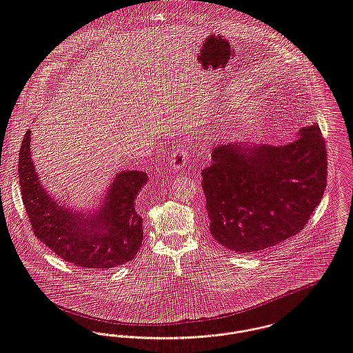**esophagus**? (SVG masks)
Here are the masks:
<instances>
[{"label": "esophagus", "mask_w": 353, "mask_h": 353, "mask_svg": "<svg viewBox=\"0 0 353 353\" xmlns=\"http://www.w3.org/2000/svg\"><path fill=\"white\" fill-rule=\"evenodd\" d=\"M188 161H189V149L183 141H178L170 157V165L175 171H179L188 164Z\"/></svg>", "instance_id": "1"}]
</instances>
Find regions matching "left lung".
<instances>
[{
    "mask_svg": "<svg viewBox=\"0 0 353 353\" xmlns=\"http://www.w3.org/2000/svg\"><path fill=\"white\" fill-rule=\"evenodd\" d=\"M201 171L210 232L222 246L257 253L300 233L322 200L327 153L318 124L286 145L229 143Z\"/></svg>",
    "mask_w": 353,
    "mask_h": 353,
    "instance_id": "1",
    "label": "left lung"
}]
</instances>
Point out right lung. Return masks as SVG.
Segmentation results:
<instances>
[{
	"label": "right lung",
	"instance_id": "obj_1",
	"mask_svg": "<svg viewBox=\"0 0 353 353\" xmlns=\"http://www.w3.org/2000/svg\"><path fill=\"white\" fill-rule=\"evenodd\" d=\"M30 142L31 130L21 142L17 172L23 204L35 236L59 257L79 267L110 270L132 260L143 238L142 218L134 201L148 181L146 172H118L96 212H74L56 203L41 186Z\"/></svg>",
	"mask_w": 353,
	"mask_h": 353
}]
</instances>
